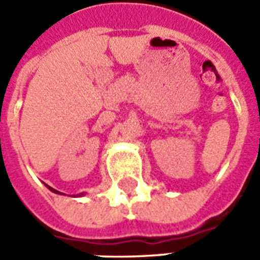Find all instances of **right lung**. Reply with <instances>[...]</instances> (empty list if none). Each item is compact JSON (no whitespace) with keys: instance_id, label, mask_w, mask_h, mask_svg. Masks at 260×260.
<instances>
[{"instance_id":"add662e5","label":"right lung","mask_w":260,"mask_h":260,"mask_svg":"<svg viewBox=\"0 0 260 260\" xmlns=\"http://www.w3.org/2000/svg\"><path fill=\"white\" fill-rule=\"evenodd\" d=\"M47 188H48V189H50V191H51V192H54V193H59V195H61V192H58V191H57V189H54V188H51V186H48V185H47ZM83 195H85V193H79V195H76V196H83Z\"/></svg>"}]
</instances>
